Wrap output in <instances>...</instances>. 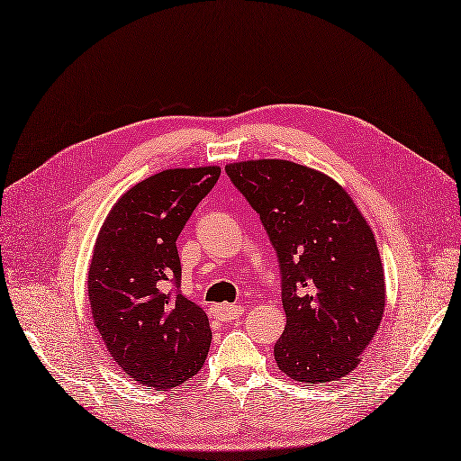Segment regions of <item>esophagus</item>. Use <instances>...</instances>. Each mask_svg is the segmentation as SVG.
Segmentation results:
<instances>
[{
  "label": "esophagus",
  "mask_w": 461,
  "mask_h": 461,
  "mask_svg": "<svg viewBox=\"0 0 461 461\" xmlns=\"http://www.w3.org/2000/svg\"><path fill=\"white\" fill-rule=\"evenodd\" d=\"M243 313H245V310L241 308V305H233V303L212 305V317L221 322H231L235 319H240Z\"/></svg>",
  "instance_id": "obj_1"
}]
</instances>
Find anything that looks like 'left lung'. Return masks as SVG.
I'll use <instances>...</instances> for the list:
<instances>
[{
    "mask_svg": "<svg viewBox=\"0 0 461 461\" xmlns=\"http://www.w3.org/2000/svg\"><path fill=\"white\" fill-rule=\"evenodd\" d=\"M258 212L281 269L286 327L274 348L288 378H344L376 334L385 281L376 240L353 199L330 176L283 159L226 167Z\"/></svg>",
    "mask_w": 461,
    "mask_h": 461,
    "instance_id": "1",
    "label": "left lung"
}]
</instances>
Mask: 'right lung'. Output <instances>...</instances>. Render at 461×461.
<instances>
[{
	"mask_svg": "<svg viewBox=\"0 0 461 461\" xmlns=\"http://www.w3.org/2000/svg\"><path fill=\"white\" fill-rule=\"evenodd\" d=\"M218 167L168 168L127 190L95 243L89 302L102 342L125 376L170 389L195 376L212 332L203 308L180 288L176 240Z\"/></svg>",
	"mask_w": 461,
	"mask_h": 461,
	"instance_id": "obj_1",
	"label": "right lung"
}]
</instances>
